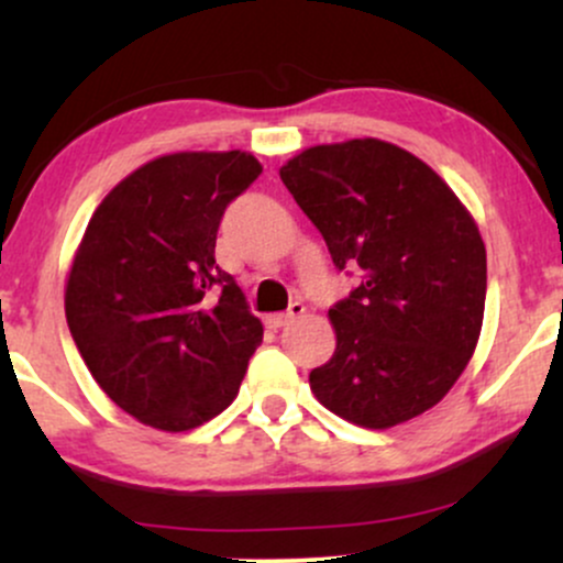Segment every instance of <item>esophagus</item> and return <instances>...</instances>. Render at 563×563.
Returning a JSON list of instances; mask_svg holds the SVG:
<instances>
[{
    "label": "esophagus",
    "mask_w": 563,
    "mask_h": 563,
    "mask_svg": "<svg viewBox=\"0 0 563 563\" xmlns=\"http://www.w3.org/2000/svg\"><path fill=\"white\" fill-rule=\"evenodd\" d=\"M303 314V303L301 301H294L288 307V312H277V314H267V328H273V331H277V328L288 325V322H294L296 318H301Z\"/></svg>",
    "instance_id": "obj_1"
}]
</instances>
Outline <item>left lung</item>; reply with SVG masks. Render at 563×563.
<instances>
[{
	"label": "left lung",
	"instance_id": "1",
	"mask_svg": "<svg viewBox=\"0 0 563 563\" xmlns=\"http://www.w3.org/2000/svg\"><path fill=\"white\" fill-rule=\"evenodd\" d=\"M280 179L360 286L328 309L335 352L309 373L320 405L363 429L431 410L479 344L487 251L439 174L376 137L314 145Z\"/></svg>",
	"mask_w": 563,
	"mask_h": 563
}]
</instances>
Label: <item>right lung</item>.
I'll use <instances>...</instances> for the list:
<instances>
[{
	"mask_svg": "<svg viewBox=\"0 0 563 563\" xmlns=\"http://www.w3.org/2000/svg\"><path fill=\"white\" fill-rule=\"evenodd\" d=\"M262 174L245 151L166 153L100 200L66 277L84 363L121 410L190 431L238 397L262 322L214 260L219 219Z\"/></svg>",
	"mask_w": 563,
	"mask_h": 563,
	"instance_id": "add662e5",
	"label": "right lung"
}]
</instances>
